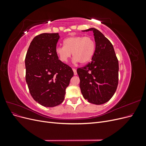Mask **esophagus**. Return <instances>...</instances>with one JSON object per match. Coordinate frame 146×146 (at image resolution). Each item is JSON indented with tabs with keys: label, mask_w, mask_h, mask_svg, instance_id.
Instances as JSON below:
<instances>
[{
	"label": "esophagus",
	"mask_w": 146,
	"mask_h": 146,
	"mask_svg": "<svg viewBox=\"0 0 146 146\" xmlns=\"http://www.w3.org/2000/svg\"><path fill=\"white\" fill-rule=\"evenodd\" d=\"M72 70H73V71H74V75H75V76H76V75L77 74V70H76V69L73 68V69H72Z\"/></svg>",
	"instance_id": "34e87169"
}]
</instances>
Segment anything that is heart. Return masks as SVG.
I'll return each mask as SVG.
<instances>
[{
	"label": "heart",
	"instance_id": "heart-1",
	"mask_svg": "<svg viewBox=\"0 0 146 146\" xmlns=\"http://www.w3.org/2000/svg\"><path fill=\"white\" fill-rule=\"evenodd\" d=\"M64 46L55 48V53L63 63L68 62L72 53L76 62L86 64L91 61L95 52V42L90 36H72L64 39Z\"/></svg>",
	"mask_w": 146,
	"mask_h": 146
}]
</instances>
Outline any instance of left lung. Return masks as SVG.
Segmentation results:
<instances>
[{
    "mask_svg": "<svg viewBox=\"0 0 146 146\" xmlns=\"http://www.w3.org/2000/svg\"><path fill=\"white\" fill-rule=\"evenodd\" d=\"M92 31L96 49L91 61L77 69L80 88L83 98L90 103L101 105L107 102L115 93L119 81V63L114 47L99 30Z\"/></svg>",
    "mask_w": 146,
    "mask_h": 146,
    "instance_id": "8db88e82",
    "label": "left lung"
}]
</instances>
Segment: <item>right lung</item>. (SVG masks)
<instances>
[{"label": "right lung", "mask_w": 146, "mask_h": 146, "mask_svg": "<svg viewBox=\"0 0 146 146\" xmlns=\"http://www.w3.org/2000/svg\"><path fill=\"white\" fill-rule=\"evenodd\" d=\"M58 33H42L31 42L26 54L25 80L33 99L47 107L63 102L73 76L72 68L58 60Z\"/></svg>", "instance_id": "right-lung-1"}]
</instances>
